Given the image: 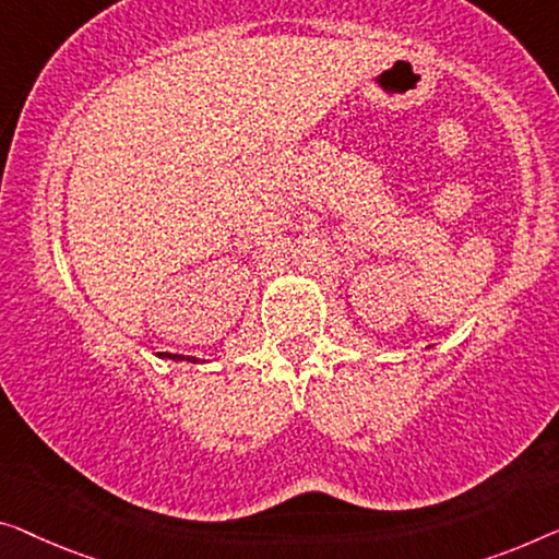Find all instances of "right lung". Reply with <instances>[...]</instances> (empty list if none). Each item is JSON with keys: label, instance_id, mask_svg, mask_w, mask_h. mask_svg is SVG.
I'll return each instance as SVG.
<instances>
[{"label": "right lung", "instance_id": "obj_1", "mask_svg": "<svg viewBox=\"0 0 559 559\" xmlns=\"http://www.w3.org/2000/svg\"><path fill=\"white\" fill-rule=\"evenodd\" d=\"M157 356H160V359H173V361H190V364L198 361L195 356H180V354H165V352H160Z\"/></svg>", "mask_w": 559, "mask_h": 559}]
</instances>
